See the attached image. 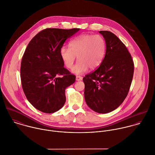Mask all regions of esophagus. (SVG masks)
<instances>
[{
	"label": "esophagus",
	"mask_w": 155,
	"mask_h": 155,
	"mask_svg": "<svg viewBox=\"0 0 155 155\" xmlns=\"http://www.w3.org/2000/svg\"><path fill=\"white\" fill-rule=\"evenodd\" d=\"M82 79H83L82 77L78 76V75L76 76V80H77V81H81V80H82Z\"/></svg>",
	"instance_id": "1"
}]
</instances>
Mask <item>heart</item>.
<instances>
[{
	"mask_svg": "<svg viewBox=\"0 0 155 155\" xmlns=\"http://www.w3.org/2000/svg\"><path fill=\"white\" fill-rule=\"evenodd\" d=\"M69 46L61 48L60 56L68 69L72 68L77 56L78 61L72 69L76 74L86 72L89 67H98L103 60L106 48L105 40L98 34L80 35L72 39Z\"/></svg>",
	"mask_w": 155,
	"mask_h": 155,
	"instance_id": "obj_1",
	"label": "heart"
}]
</instances>
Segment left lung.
<instances>
[{
	"label": "left lung",
	"mask_w": 155,
	"mask_h": 155,
	"mask_svg": "<svg viewBox=\"0 0 155 155\" xmlns=\"http://www.w3.org/2000/svg\"><path fill=\"white\" fill-rule=\"evenodd\" d=\"M106 44V54L100 66L87 74L84 98L94 111L107 114L118 108L129 91L134 63L125 45L112 32L100 31Z\"/></svg>",
	"instance_id": "obj_1"
}]
</instances>
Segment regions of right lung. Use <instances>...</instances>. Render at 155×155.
<instances>
[{
  "label": "right lung",
  "mask_w": 155,
  "mask_h": 155,
  "mask_svg": "<svg viewBox=\"0 0 155 155\" xmlns=\"http://www.w3.org/2000/svg\"><path fill=\"white\" fill-rule=\"evenodd\" d=\"M79 30L45 29L25 49L20 66L22 89L29 102L42 112L60 110L66 101V88L75 81V75L64 68L60 51L66 40Z\"/></svg>",
  "instance_id": "obj_1"
}]
</instances>
